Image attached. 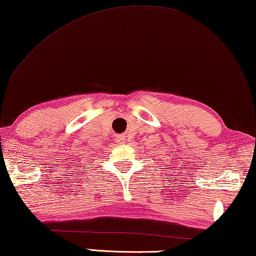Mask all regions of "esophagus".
Returning <instances> with one entry per match:
<instances>
[{"label": "esophagus", "mask_w": 256, "mask_h": 256, "mask_svg": "<svg viewBox=\"0 0 256 256\" xmlns=\"http://www.w3.org/2000/svg\"><path fill=\"white\" fill-rule=\"evenodd\" d=\"M116 141H117V144H123L124 142V136H117Z\"/></svg>", "instance_id": "1"}]
</instances>
